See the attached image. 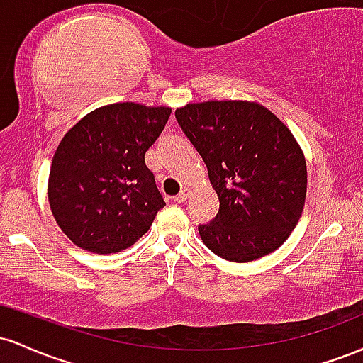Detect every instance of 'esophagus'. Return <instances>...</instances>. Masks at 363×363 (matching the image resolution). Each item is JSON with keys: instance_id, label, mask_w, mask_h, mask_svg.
<instances>
[{"instance_id": "esophagus-1", "label": "esophagus", "mask_w": 363, "mask_h": 363, "mask_svg": "<svg viewBox=\"0 0 363 363\" xmlns=\"http://www.w3.org/2000/svg\"><path fill=\"white\" fill-rule=\"evenodd\" d=\"M189 195H190V192L186 189H183L180 194L177 195V197H174V202H178V203H183L186 201V199H189Z\"/></svg>"}]
</instances>
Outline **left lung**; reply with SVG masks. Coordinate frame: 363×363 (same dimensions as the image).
Wrapping results in <instances>:
<instances>
[{
  "label": "left lung",
  "instance_id": "obj_1",
  "mask_svg": "<svg viewBox=\"0 0 363 363\" xmlns=\"http://www.w3.org/2000/svg\"><path fill=\"white\" fill-rule=\"evenodd\" d=\"M174 116L219 197L216 218L199 225L206 247L231 262H250L283 245L307 194L303 152L286 125L247 101L186 104Z\"/></svg>",
  "mask_w": 363,
  "mask_h": 363
}]
</instances>
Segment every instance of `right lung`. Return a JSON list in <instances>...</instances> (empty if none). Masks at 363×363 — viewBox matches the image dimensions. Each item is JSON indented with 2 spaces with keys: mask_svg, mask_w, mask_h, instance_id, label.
<instances>
[{
  "mask_svg": "<svg viewBox=\"0 0 363 363\" xmlns=\"http://www.w3.org/2000/svg\"><path fill=\"white\" fill-rule=\"evenodd\" d=\"M171 109L116 103L94 109L61 138L48 197L65 235L94 254L132 247L166 206L145 152Z\"/></svg>",
  "mask_w": 363,
  "mask_h": 363,
  "instance_id": "add662e5",
  "label": "right lung"
}]
</instances>
